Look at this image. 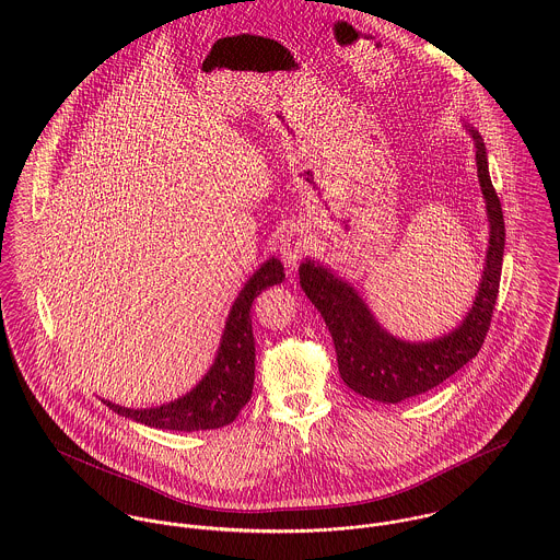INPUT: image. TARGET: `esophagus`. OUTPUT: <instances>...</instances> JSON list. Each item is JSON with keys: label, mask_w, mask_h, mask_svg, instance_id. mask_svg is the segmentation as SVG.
Segmentation results:
<instances>
[{"label": "esophagus", "mask_w": 560, "mask_h": 560, "mask_svg": "<svg viewBox=\"0 0 560 560\" xmlns=\"http://www.w3.org/2000/svg\"><path fill=\"white\" fill-rule=\"evenodd\" d=\"M308 249V237L304 235V231L300 229H291L284 233L282 237V245H280V254H282V260L287 262L289 269H295L300 258L304 256V252Z\"/></svg>", "instance_id": "obj_1"}]
</instances>
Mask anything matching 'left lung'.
Listing matches in <instances>:
<instances>
[{
    "mask_svg": "<svg viewBox=\"0 0 560 560\" xmlns=\"http://www.w3.org/2000/svg\"><path fill=\"white\" fill-rule=\"evenodd\" d=\"M477 149V174L485 198L489 245L479 291L464 320L433 340H402L380 325L351 282L306 258L300 265V284L315 304L331 334L342 382L358 395L382 402H400L455 375L479 353L487 336L504 254V220L487 167V149L479 131L466 125Z\"/></svg>",
    "mask_w": 560,
    "mask_h": 560,
    "instance_id": "obj_1",
    "label": "left lung"
}]
</instances>
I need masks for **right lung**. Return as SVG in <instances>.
<instances>
[{
	"label": "right lung",
	"mask_w": 560,
	"mask_h": 560,
	"mask_svg": "<svg viewBox=\"0 0 560 560\" xmlns=\"http://www.w3.org/2000/svg\"><path fill=\"white\" fill-rule=\"evenodd\" d=\"M284 280L282 262L271 256L265 260L241 289L218 347V355L207 375L180 399L163 402L160 407L131 409L112 400L103 402L118 416L131 418L140 424L165 431H207L233 422L252 397L254 388V334L249 308L252 302L273 284Z\"/></svg>",
	"instance_id": "1"
}]
</instances>
